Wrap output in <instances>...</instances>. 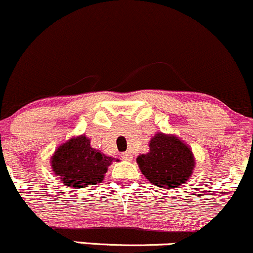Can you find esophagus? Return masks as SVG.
<instances>
[{"instance_id": "34e87169", "label": "esophagus", "mask_w": 253, "mask_h": 253, "mask_svg": "<svg viewBox=\"0 0 253 253\" xmlns=\"http://www.w3.org/2000/svg\"><path fill=\"white\" fill-rule=\"evenodd\" d=\"M122 159L126 160V161H131V160H132V155L129 153V151H126V153L122 154Z\"/></svg>"}]
</instances>
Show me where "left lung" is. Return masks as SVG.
Returning <instances> with one entry per match:
<instances>
[{
    "label": "left lung",
    "mask_w": 253,
    "mask_h": 253,
    "mask_svg": "<svg viewBox=\"0 0 253 253\" xmlns=\"http://www.w3.org/2000/svg\"><path fill=\"white\" fill-rule=\"evenodd\" d=\"M150 151L137 157L142 174L153 185L175 188L191 176L194 157L191 149L175 136L157 133L150 141Z\"/></svg>",
    "instance_id": "8db88e82"
}]
</instances>
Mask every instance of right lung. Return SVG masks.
<instances>
[{"instance_id": "obj_1", "label": "right lung", "mask_w": 253, "mask_h": 253, "mask_svg": "<svg viewBox=\"0 0 253 253\" xmlns=\"http://www.w3.org/2000/svg\"><path fill=\"white\" fill-rule=\"evenodd\" d=\"M112 161L114 157L91 148L90 139L80 136L56 149L52 157V168L66 186L84 188L100 182Z\"/></svg>"}]
</instances>
